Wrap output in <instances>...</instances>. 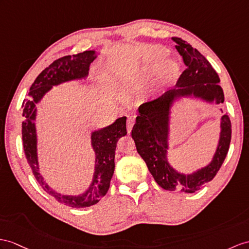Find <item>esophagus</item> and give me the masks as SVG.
I'll list each match as a JSON object with an SVG mask.
<instances>
[{"label":"esophagus","instance_id":"1","mask_svg":"<svg viewBox=\"0 0 249 249\" xmlns=\"http://www.w3.org/2000/svg\"><path fill=\"white\" fill-rule=\"evenodd\" d=\"M134 124H135V116H128V120H126V131H128L129 134L131 133Z\"/></svg>","mask_w":249,"mask_h":249}]
</instances>
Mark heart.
Here are the masks:
<instances>
[{
	"label": "heart",
	"mask_w": 249,
	"mask_h": 249,
	"mask_svg": "<svg viewBox=\"0 0 249 249\" xmlns=\"http://www.w3.org/2000/svg\"><path fill=\"white\" fill-rule=\"evenodd\" d=\"M168 54L169 52L163 47L157 46L150 48L148 53H145L143 63L149 69H155L160 64L161 61H163L168 57ZM179 75L180 66L177 61H173V60L165 61L160 64L159 70H157L155 79L156 88L162 89L170 86L171 83L178 80Z\"/></svg>",
	"instance_id": "heart-1"
}]
</instances>
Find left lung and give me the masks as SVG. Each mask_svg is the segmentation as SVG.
Here are the masks:
<instances>
[{"instance_id": "obj_1", "label": "left lung", "mask_w": 249, "mask_h": 249, "mask_svg": "<svg viewBox=\"0 0 249 249\" xmlns=\"http://www.w3.org/2000/svg\"><path fill=\"white\" fill-rule=\"evenodd\" d=\"M172 40L187 69L181 72L174 89L159 98L144 102L138 107L139 115L132 130L138 154L147 163L155 181L165 190L193 193L213 179L228 153L231 141V123L228 115L221 118L220 141L211 162L191 174L179 173L167 160L169 149V120L173 102L180 97L193 96L216 105L224 102L220 78L203 54L186 41L173 37Z\"/></svg>"}]
</instances>
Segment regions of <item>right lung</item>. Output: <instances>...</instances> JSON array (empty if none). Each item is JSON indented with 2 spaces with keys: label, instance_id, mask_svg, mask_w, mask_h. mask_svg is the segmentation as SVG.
I'll return each mask as SVG.
<instances>
[{
  "label": "right lung",
  "instance_id": "1",
  "mask_svg": "<svg viewBox=\"0 0 249 249\" xmlns=\"http://www.w3.org/2000/svg\"><path fill=\"white\" fill-rule=\"evenodd\" d=\"M96 58L95 51H86L72 56L59 58L40 72L30 87L28 98L23 101L22 141L28 165L36 179L56 201L72 208H84L98 203L107 195L115 169V150L120 137L126 135V117L116 119L114 124L92 133V145L96 154L95 172L89 189L79 196H62L48 186L39 172L37 156V134L34 120L37 115V104L53 86L71 80L87 78L89 64Z\"/></svg>",
  "mask_w": 249,
  "mask_h": 249
}]
</instances>
